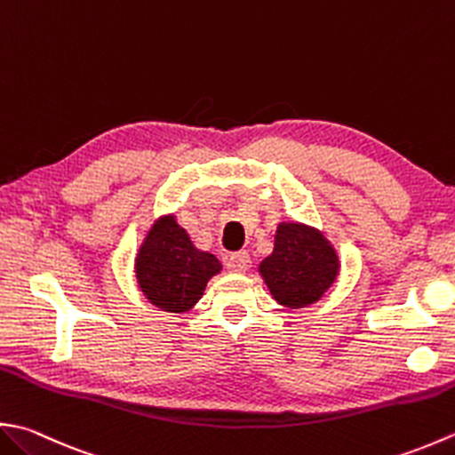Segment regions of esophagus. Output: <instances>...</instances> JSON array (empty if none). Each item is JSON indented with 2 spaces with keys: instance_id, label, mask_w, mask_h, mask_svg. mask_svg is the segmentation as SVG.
I'll list each match as a JSON object with an SVG mask.
<instances>
[{
  "instance_id": "obj_1",
  "label": "esophagus",
  "mask_w": 455,
  "mask_h": 455,
  "mask_svg": "<svg viewBox=\"0 0 455 455\" xmlns=\"http://www.w3.org/2000/svg\"><path fill=\"white\" fill-rule=\"evenodd\" d=\"M251 254L248 252H235L228 256V268L235 272H246L251 268Z\"/></svg>"
}]
</instances>
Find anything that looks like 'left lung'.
<instances>
[{
    "label": "left lung",
    "mask_w": 455,
    "mask_h": 455,
    "mask_svg": "<svg viewBox=\"0 0 455 455\" xmlns=\"http://www.w3.org/2000/svg\"><path fill=\"white\" fill-rule=\"evenodd\" d=\"M339 270V256L322 230L296 220L278 222L274 251L258 264L272 298L286 309L317 304Z\"/></svg>",
    "instance_id": "8db88e82"
}]
</instances>
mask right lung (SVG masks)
Segmentation results:
<instances>
[{"label": "right lung", "instance_id": "obj_1", "mask_svg": "<svg viewBox=\"0 0 455 455\" xmlns=\"http://www.w3.org/2000/svg\"><path fill=\"white\" fill-rule=\"evenodd\" d=\"M220 270L219 258L199 251L173 212L154 220L133 258L140 291L151 306L167 314L191 311Z\"/></svg>", "mask_w": 455, "mask_h": 455}]
</instances>
